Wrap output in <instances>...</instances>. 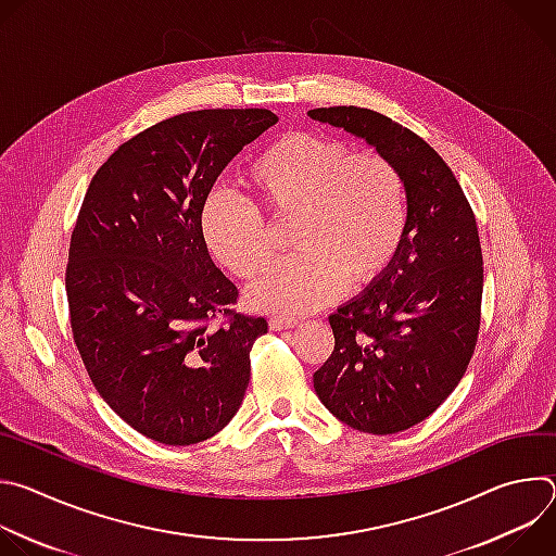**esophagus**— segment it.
<instances>
[{
	"instance_id": "1",
	"label": "esophagus",
	"mask_w": 556,
	"mask_h": 556,
	"mask_svg": "<svg viewBox=\"0 0 556 556\" xmlns=\"http://www.w3.org/2000/svg\"><path fill=\"white\" fill-rule=\"evenodd\" d=\"M270 330L275 332H281V330H290L292 326H296V319H288V316H270Z\"/></svg>"
}]
</instances>
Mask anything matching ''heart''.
I'll use <instances>...</instances> for the list:
<instances>
[{
	"label": "heart",
	"instance_id": "heart-1",
	"mask_svg": "<svg viewBox=\"0 0 556 556\" xmlns=\"http://www.w3.org/2000/svg\"><path fill=\"white\" fill-rule=\"evenodd\" d=\"M257 204L292 213L299 253L275 262L251 288L257 307L305 314L345 288L376 279L399 251L407 224L401 172L376 151H354L332 136L288 131L266 144L247 169ZM200 226L213 257L242 279L257 277L273 249L262 211L228 189L208 193Z\"/></svg>",
	"mask_w": 556,
	"mask_h": 556
}]
</instances>
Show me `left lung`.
<instances>
[{
    "mask_svg": "<svg viewBox=\"0 0 556 556\" xmlns=\"http://www.w3.org/2000/svg\"><path fill=\"white\" fill-rule=\"evenodd\" d=\"M307 116L367 140L405 182L403 242L367 290L330 314L334 352L314 371L316 395L341 422L371 435L399 433L448 399L478 343V222L442 155L412 129L354 105Z\"/></svg>",
    "mask_w": 556,
    "mask_h": 556,
    "instance_id": "8db88e82",
    "label": "left lung"
}]
</instances>
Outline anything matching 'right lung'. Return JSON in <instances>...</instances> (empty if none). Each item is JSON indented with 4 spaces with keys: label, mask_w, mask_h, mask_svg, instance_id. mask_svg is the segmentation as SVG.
Here are the masks:
<instances>
[{
    "label": "right lung",
    "mask_w": 556,
    "mask_h": 556,
    "mask_svg": "<svg viewBox=\"0 0 556 556\" xmlns=\"http://www.w3.org/2000/svg\"><path fill=\"white\" fill-rule=\"evenodd\" d=\"M279 118L198 110L123 142L94 174L72 230L70 328L101 399L138 433L202 442L240 409L264 316L235 312L200 215L217 176Z\"/></svg>",
    "instance_id": "right-lung-1"
}]
</instances>
